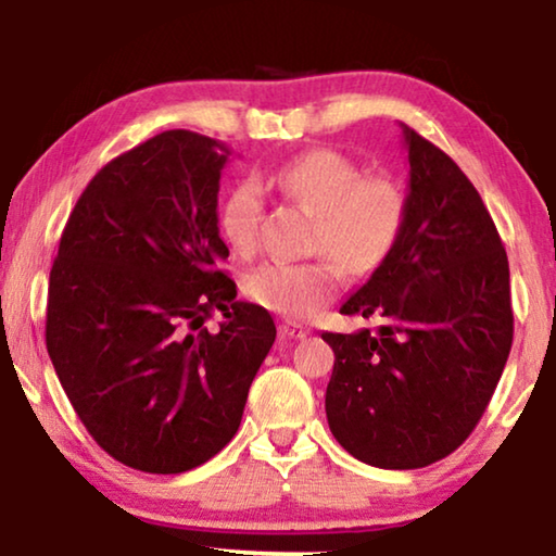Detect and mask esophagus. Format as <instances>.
I'll return each mask as SVG.
<instances>
[{
    "label": "esophagus",
    "mask_w": 556,
    "mask_h": 556,
    "mask_svg": "<svg viewBox=\"0 0 556 556\" xmlns=\"http://www.w3.org/2000/svg\"><path fill=\"white\" fill-rule=\"evenodd\" d=\"M278 331L283 339H306V333H308L306 326H301L295 321H283L278 326Z\"/></svg>",
    "instance_id": "obj_1"
}]
</instances>
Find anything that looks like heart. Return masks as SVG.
I'll return each mask as SVG.
<instances>
[{
	"instance_id": "heart-1",
	"label": "heart",
	"mask_w": 556,
	"mask_h": 556,
	"mask_svg": "<svg viewBox=\"0 0 556 556\" xmlns=\"http://www.w3.org/2000/svg\"><path fill=\"white\" fill-rule=\"evenodd\" d=\"M261 181L316 215L311 248L330 257L286 263L270 261L245 276V293L263 308L286 318H311L333 299L339 268L369 276L397 245L407 219V194L390 177H364L352 159L333 149L293 156ZM263 217V187L240 179L219 207V232L240 253L257 245Z\"/></svg>"
}]
</instances>
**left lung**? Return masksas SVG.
Returning <instances> with one entry per match:
<instances>
[{"label": "left lung", "instance_id": "8db88e82", "mask_svg": "<svg viewBox=\"0 0 556 556\" xmlns=\"http://www.w3.org/2000/svg\"><path fill=\"white\" fill-rule=\"evenodd\" d=\"M402 126L407 219L384 263L341 303L371 333H321L333 349L326 417L356 460L425 468L489 407L514 339L508 257L481 194L445 151Z\"/></svg>", "mask_w": 556, "mask_h": 556}]
</instances>
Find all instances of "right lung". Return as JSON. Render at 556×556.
<instances>
[{"instance_id":"add662e5","label":"right lung","mask_w":556,"mask_h":556,"mask_svg":"<svg viewBox=\"0 0 556 556\" xmlns=\"http://www.w3.org/2000/svg\"><path fill=\"white\" fill-rule=\"evenodd\" d=\"M230 149L164 131L103 166L67 217L50 270L45 341L98 445L128 468L185 473L230 443L276 341L238 301L217 192ZM224 311L217 334L201 326Z\"/></svg>"}]
</instances>
